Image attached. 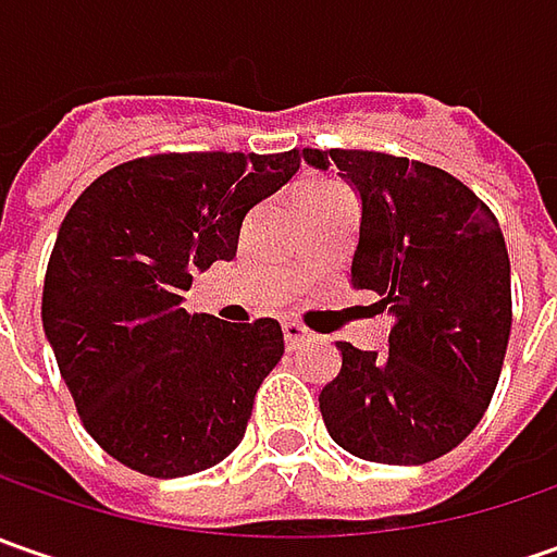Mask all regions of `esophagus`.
I'll return each mask as SVG.
<instances>
[{"mask_svg":"<svg viewBox=\"0 0 557 557\" xmlns=\"http://www.w3.org/2000/svg\"><path fill=\"white\" fill-rule=\"evenodd\" d=\"M282 332H285V344H288V350H297L300 344L312 341L310 329H307V325H300V322H294V319H285V322H282Z\"/></svg>","mask_w":557,"mask_h":557,"instance_id":"obj_1","label":"esophagus"}]
</instances>
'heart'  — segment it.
Here are the masks:
<instances>
[{
  "label": "heart",
  "instance_id": "b5f03b06",
  "mask_svg": "<svg viewBox=\"0 0 557 557\" xmlns=\"http://www.w3.org/2000/svg\"><path fill=\"white\" fill-rule=\"evenodd\" d=\"M325 188H334V183H307L300 188V198L304 195H315V191H325Z\"/></svg>",
  "mask_w": 557,
  "mask_h": 557
}]
</instances>
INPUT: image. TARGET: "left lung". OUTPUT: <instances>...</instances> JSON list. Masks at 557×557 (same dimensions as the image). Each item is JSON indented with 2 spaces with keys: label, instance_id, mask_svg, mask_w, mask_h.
Returning <instances> with one entry per match:
<instances>
[{
  "label": "left lung",
  "instance_id": "obj_1",
  "mask_svg": "<svg viewBox=\"0 0 557 557\" xmlns=\"http://www.w3.org/2000/svg\"><path fill=\"white\" fill-rule=\"evenodd\" d=\"M362 201L350 285L394 312L387 354L341 341L319 409L337 446L381 465H424L486 412L511 334V263L493 210L456 176L381 151L304 148Z\"/></svg>",
  "mask_w": 557,
  "mask_h": 557
}]
</instances>
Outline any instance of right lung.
<instances>
[{"label": "right lung", "instance_id": "add662e5", "mask_svg": "<svg viewBox=\"0 0 557 557\" xmlns=\"http://www.w3.org/2000/svg\"><path fill=\"white\" fill-rule=\"evenodd\" d=\"M300 170L297 151L151 154L108 170L58 228L42 329L83 428L148 478H185L245 437L285 354L275 319L185 312L191 272L232 260L247 210Z\"/></svg>", "mask_w": 557, "mask_h": 557}]
</instances>
